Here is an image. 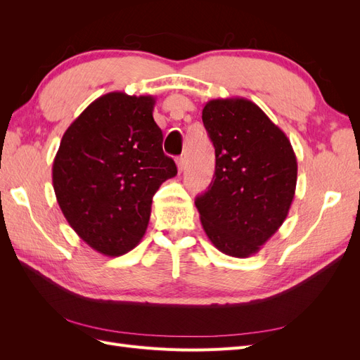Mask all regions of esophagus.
I'll return each instance as SVG.
<instances>
[{"instance_id": "34e87169", "label": "esophagus", "mask_w": 360, "mask_h": 360, "mask_svg": "<svg viewBox=\"0 0 360 360\" xmlns=\"http://www.w3.org/2000/svg\"><path fill=\"white\" fill-rule=\"evenodd\" d=\"M176 163H177V168H179V171L181 172V171L184 169V158H183V156L177 158V159H176Z\"/></svg>"}]
</instances>
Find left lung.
I'll return each instance as SVG.
<instances>
[{"instance_id": "obj_1", "label": "left lung", "mask_w": 360, "mask_h": 360, "mask_svg": "<svg viewBox=\"0 0 360 360\" xmlns=\"http://www.w3.org/2000/svg\"><path fill=\"white\" fill-rule=\"evenodd\" d=\"M202 123L216 156L209 189L195 200L204 231L221 252L257 254L285 221L296 192L290 139L248 99H213Z\"/></svg>"}]
</instances>
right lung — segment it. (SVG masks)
Returning <instances> with one entry per match:
<instances>
[{
  "instance_id": "1",
  "label": "right lung",
  "mask_w": 360,
  "mask_h": 360,
  "mask_svg": "<svg viewBox=\"0 0 360 360\" xmlns=\"http://www.w3.org/2000/svg\"><path fill=\"white\" fill-rule=\"evenodd\" d=\"M153 108V96H101L64 132L53 159L52 184L64 217L108 257L139 243L153 195L177 174L162 150Z\"/></svg>"
}]
</instances>
